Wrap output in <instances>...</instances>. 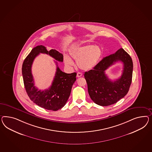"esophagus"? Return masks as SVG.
I'll list each match as a JSON object with an SVG mask.
<instances>
[{"instance_id":"1","label":"esophagus","mask_w":152,"mask_h":152,"mask_svg":"<svg viewBox=\"0 0 152 152\" xmlns=\"http://www.w3.org/2000/svg\"><path fill=\"white\" fill-rule=\"evenodd\" d=\"M82 76V73H81V72H78V73L77 74V77H81Z\"/></svg>"}]
</instances>
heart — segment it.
<instances>
[{"mask_svg": "<svg viewBox=\"0 0 152 152\" xmlns=\"http://www.w3.org/2000/svg\"><path fill=\"white\" fill-rule=\"evenodd\" d=\"M70 55L77 61V65L80 69L83 71H89L97 65L102 55V49L93 45H85L71 50ZM66 66H74V62L68 56L64 57Z\"/></svg>", "mask_w": 152, "mask_h": 152, "instance_id": "obj_1", "label": "heart"}]
</instances>
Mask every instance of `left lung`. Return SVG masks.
Segmentation results:
<instances>
[{"label":"left lung","mask_w":152,"mask_h":152,"mask_svg":"<svg viewBox=\"0 0 152 152\" xmlns=\"http://www.w3.org/2000/svg\"><path fill=\"white\" fill-rule=\"evenodd\" d=\"M118 61L123 62V72L120 78L113 82L107 77L105 71ZM133 67L131 56L121 48L115 53L103 58L93 70L85 72L84 76L91 99L98 105L107 106L123 98L131 84Z\"/></svg>","instance_id":"obj_1"}]
</instances>
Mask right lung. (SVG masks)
<instances>
[{
    "label": "right lung",
    "mask_w": 152,
    "mask_h": 152,
    "mask_svg": "<svg viewBox=\"0 0 152 152\" xmlns=\"http://www.w3.org/2000/svg\"><path fill=\"white\" fill-rule=\"evenodd\" d=\"M46 53L58 61H63V55L56 50L48 51L45 46L39 45L33 48L25 58L22 66V75L25 88L33 102L48 110L58 111L64 107L69 98L71 88L76 80V73L66 74L58 67L52 85L48 89L39 90L34 86L31 67L35 58L39 53Z\"/></svg>",
    "instance_id": "right-lung-1"
}]
</instances>
